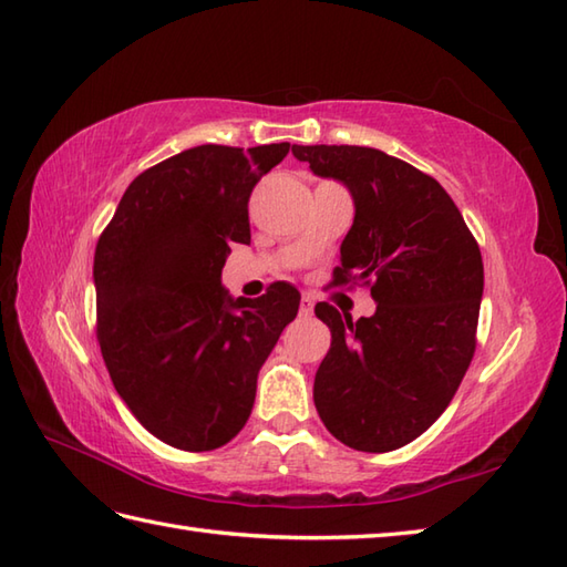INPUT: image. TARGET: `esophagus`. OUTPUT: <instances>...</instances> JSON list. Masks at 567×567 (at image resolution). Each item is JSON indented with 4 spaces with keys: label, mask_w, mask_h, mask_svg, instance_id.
<instances>
[{
    "label": "esophagus",
    "mask_w": 567,
    "mask_h": 567,
    "mask_svg": "<svg viewBox=\"0 0 567 567\" xmlns=\"http://www.w3.org/2000/svg\"><path fill=\"white\" fill-rule=\"evenodd\" d=\"M312 308H316V298H312L310 293H303V298H300V316L310 318Z\"/></svg>",
    "instance_id": "1"
}]
</instances>
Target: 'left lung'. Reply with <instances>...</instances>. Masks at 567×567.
Instances as JSON below:
<instances>
[{
	"mask_svg": "<svg viewBox=\"0 0 567 567\" xmlns=\"http://www.w3.org/2000/svg\"><path fill=\"white\" fill-rule=\"evenodd\" d=\"M322 179L342 182L354 223L334 286L371 284V318L318 303L332 344L312 385L320 420L349 449L383 454L439 420L471 367L483 257L461 210L430 174L381 150L293 145Z\"/></svg>",
	"mask_w": 567,
	"mask_h": 567,
	"instance_id": "obj_1",
	"label": "left lung"
}]
</instances>
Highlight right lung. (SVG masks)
I'll use <instances>...</instances> for the list:
<instances>
[{
	"mask_svg": "<svg viewBox=\"0 0 567 567\" xmlns=\"http://www.w3.org/2000/svg\"><path fill=\"white\" fill-rule=\"evenodd\" d=\"M291 143L198 145L125 188L94 251L96 339L125 405L159 442L213 451L243 430L257 375L298 288L233 298L230 245H249L247 200Z\"/></svg>",
	"mask_w": 567,
	"mask_h": 567,
	"instance_id": "right-lung-1",
	"label": "right lung"
}]
</instances>
